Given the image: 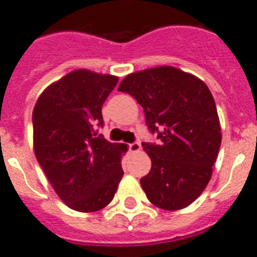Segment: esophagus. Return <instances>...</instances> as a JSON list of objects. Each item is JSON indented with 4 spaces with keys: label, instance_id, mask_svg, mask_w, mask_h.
<instances>
[{
    "label": "esophagus",
    "instance_id": "34e87169",
    "mask_svg": "<svg viewBox=\"0 0 257 257\" xmlns=\"http://www.w3.org/2000/svg\"><path fill=\"white\" fill-rule=\"evenodd\" d=\"M128 149L129 152H139L140 149H141V145H140V142H132V144H128Z\"/></svg>",
    "mask_w": 257,
    "mask_h": 257
}]
</instances>
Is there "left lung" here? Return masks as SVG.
I'll return each mask as SVG.
<instances>
[{
  "label": "left lung",
  "mask_w": 257,
  "mask_h": 257,
  "mask_svg": "<svg viewBox=\"0 0 257 257\" xmlns=\"http://www.w3.org/2000/svg\"><path fill=\"white\" fill-rule=\"evenodd\" d=\"M144 108L149 132L158 144L142 142L152 170L140 183L149 201L179 210L195 201L212 178L221 126L208 86L172 66L126 75L118 86Z\"/></svg>",
  "instance_id": "obj_1"
}]
</instances>
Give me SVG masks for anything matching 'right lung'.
<instances>
[{
    "label": "right lung",
    "mask_w": 257,
    "mask_h": 257,
    "mask_svg": "<svg viewBox=\"0 0 257 257\" xmlns=\"http://www.w3.org/2000/svg\"><path fill=\"white\" fill-rule=\"evenodd\" d=\"M117 77L74 70L45 88L32 112L36 159L56 193L77 212L100 210L121 180V150L102 135L103 103Z\"/></svg>",
    "instance_id": "1"
}]
</instances>
